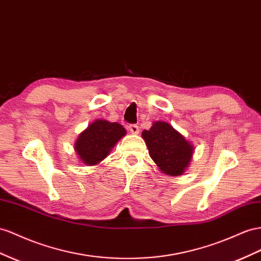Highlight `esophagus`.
I'll return each instance as SVG.
<instances>
[{
    "label": "esophagus",
    "instance_id": "34e87169",
    "mask_svg": "<svg viewBox=\"0 0 261 261\" xmlns=\"http://www.w3.org/2000/svg\"><path fill=\"white\" fill-rule=\"evenodd\" d=\"M128 129L132 134H138L139 133V127L136 125V124H130L128 126Z\"/></svg>",
    "mask_w": 261,
    "mask_h": 261
}]
</instances>
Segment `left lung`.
Segmentation results:
<instances>
[{
  "instance_id": "8db88e82",
  "label": "left lung",
  "mask_w": 261,
  "mask_h": 261,
  "mask_svg": "<svg viewBox=\"0 0 261 261\" xmlns=\"http://www.w3.org/2000/svg\"><path fill=\"white\" fill-rule=\"evenodd\" d=\"M143 138L151 159L161 171L169 175L185 172L191 160L193 147L170 124L154 122L149 130L143 132Z\"/></svg>"
}]
</instances>
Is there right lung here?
<instances>
[{
  "label": "right lung",
  "mask_w": 261,
  "mask_h": 261,
  "mask_svg": "<svg viewBox=\"0 0 261 261\" xmlns=\"http://www.w3.org/2000/svg\"><path fill=\"white\" fill-rule=\"evenodd\" d=\"M125 128L118 123L97 119L80 134L74 148L86 165L98 164L108 156L114 145L125 135Z\"/></svg>",
  "instance_id": "add662e5"
}]
</instances>
